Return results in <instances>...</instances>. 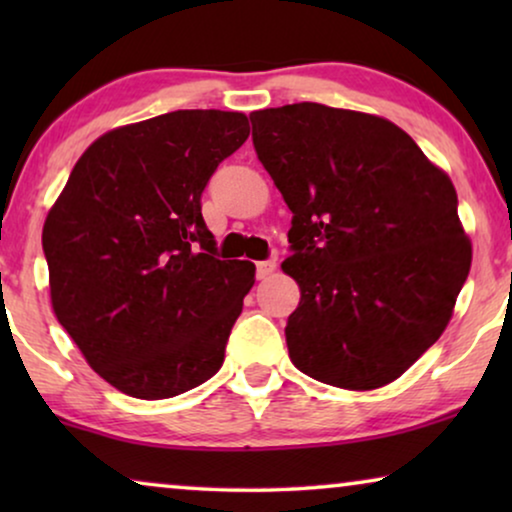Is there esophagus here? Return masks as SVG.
<instances>
[{
    "instance_id": "34e87169",
    "label": "esophagus",
    "mask_w": 512,
    "mask_h": 512,
    "mask_svg": "<svg viewBox=\"0 0 512 512\" xmlns=\"http://www.w3.org/2000/svg\"><path fill=\"white\" fill-rule=\"evenodd\" d=\"M275 270H277L275 258H268V261H258L256 263V277L258 279H268Z\"/></svg>"
}]
</instances>
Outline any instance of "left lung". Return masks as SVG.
<instances>
[{"label":"left lung","instance_id":"1","mask_svg":"<svg viewBox=\"0 0 512 512\" xmlns=\"http://www.w3.org/2000/svg\"><path fill=\"white\" fill-rule=\"evenodd\" d=\"M249 118L293 212V366L342 389L394 382L445 331L471 270L450 177L380 116L300 102Z\"/></svg>","mask_w":512,"mask_h":512}]
</instances>
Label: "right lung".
Listing matches in <instances>:
<instances>
[{
  "label": "right lung",
  "mask_w": 512,
  "mask_h": 512,
  "mask_svg": "<svg viewBox=\"0 0 512 512\" xmlns=\"http://www.w3.org/2000/svg\"><path fill=\"white\" fill-rule=\"evenodd\" d=\"M249 137L247 116L181 109L102 135L46 216L55 317L90 368L158 401L223 366L256 265L216 258L202 191Z\"/></svg>",
  "instance_id": "obj_1"
}]
</instances>
